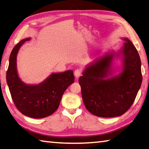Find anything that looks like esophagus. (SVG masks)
Returning <instances> with one entry per match:
<instances>
[{
	"instance_id": "34e87169",
	"label": "esophagus",
	"mask_w": 149,
	"mask_h": 149,
	"mask_svg": "<svg viewBox=\"0 0 149 149\" xmlns=\"http://www.w3.org/2000/svg\"><path fill=\"white\" fill-rule=\"evenodd\" d=\"M74 77L78 78V77H80V76L81 75V71L80 69H76L74 71Z\"/></svg>"
}]
</instances>
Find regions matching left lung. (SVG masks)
Here are the masks:
<instances>
[{
    "mask_svg": "<svg viewBox=\"0 0 149 149\" xmlns=\"http://www.w3.org/2000/svg\"><path fill=\"white\" fill-rule=\"evenodd\" d=\"M119 50L108 52L86 66L79 78L86 109L101 117L124 114L134 102L142 82L141 63L127 38ZM120 61L119 65L116 64Z\"/></svg>",
    "mask_w": 149,
    "mask_h": 149,
    "instance_id": "left-lung-1",
    "label": "left lung"
}]
</instances>
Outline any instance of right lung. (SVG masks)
Segmentation results:
<instances>
[{
  "instance_id": "1",
  "label": "right lung",
  "mask_w": 149,
  "mask_h": 149,
  "mask_svg": "<svg viewBox=\"0 0 149 149\" xmlns=\"http://www.w3.org/2000/svg\"><path fill=\"white\" fill-rule=\"evenodd\" d=\"M30 38L22 40L11 52L6 81L15 106L24 116L41 119L52 115L58 109L66 89L74 82L73 71L52 72L38 84H27L19 77L17 56L21 46Z\"/></svg>"
}]
</instances>
